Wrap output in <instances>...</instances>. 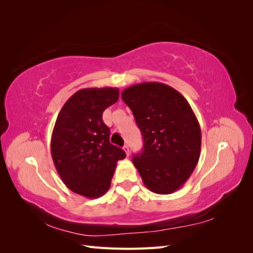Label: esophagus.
Returning a JSON list of instances; mask_svg holds the SVG:
<instances>
[{
	"instance_id": "34e87169",
	"label": "esophagus",
	"mask_w": 253,
	"mask_h": 253,
	"mask_svg": "<svg viewBox=\"0 0 253 253\" xmlns=\"http://www.w3.org/2000/svg\"><path fill=\"white\" fill-rule=\"evenodd\" d=\"M124 150H125V152H126V156H128V155H129V150H128V145H127V144H126V145H125V147H124Z\"/></svg>"
}]
</instances>
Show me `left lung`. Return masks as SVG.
<instances>
[{
  "label": "left lung",
  "mask_w": 253,
  "mask_h": 253,
  "mask_svg": "<svg viewBox=\"0 0 253 253\" xmlns=\"http://www.w3.org/2000/svg\"><path fill=\"white\" fill-rule=\"evenodd\" d=\"M143 137L132 162L144 186L157 194L180 189L201 155L202 132L195 114L179 91L160 82L134 84L121 93Z\"/></svg>",
  "instance_id": "left-lung-1"
}]
</instances>
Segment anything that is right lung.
<instances>
[{"mask_svg": "<svg viewBox=\"0 0 253 253\" xmlns=\"http://www.w3.org/2000/svg\"><path fill=\"white\" fill-rule=\"evenodd\" d=\"M116 87L82 88L61 109L51 134L50 151L59 176L73 192L98 198L108 192L125 151L110 142L102 114L116 103Z\"/></svg>", "mask_w": 253, "mask_h": 253, "instance_id": "add662e5", "label": "right lung"}]
</instances>
